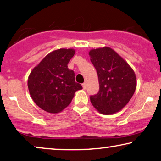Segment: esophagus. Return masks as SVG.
<instances>
[{
    "label": "esophagus",
    "mask_w": 161,
    "mask_h": 161,
    "mask_svg": "<svg viewBox=\"0 0 161 161\" xmlns=\"http://www.w3.org/2000/svg\"><path fill=\"white\" fill-rule=\"evenodd\" d=\"M82 87H83L84 90H85L86 87H87V85H86L85 82H84V83L82 84Z\"/></svg>",
    "instance_id": "34e87169"
}]
</instances>
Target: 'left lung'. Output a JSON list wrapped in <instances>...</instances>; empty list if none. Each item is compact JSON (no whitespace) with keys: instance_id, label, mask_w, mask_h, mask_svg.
I'll use <instances>...</instances> for the list:
<instances>
[{"instance_id":"1","label":"left lung","mask_w":161,"mask_h":161,"mask_svg":"<svg viewBox=\"0 0 161 161\" xmlns=\"http://www.w3.org/2000/svg\"><path fill=\"white\" fill-rule=\"evenodd\" d=\"M90 60L96 69L99 91L90 96L94 108L108 115L119 112L129 102L136 88V76L132 68L108 47L92 49Z\"/></svg>"}]
</instances>
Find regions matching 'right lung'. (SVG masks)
Here are the masks:
<instances>
[{
  "label": "right lung",
  "mask_w": 161,
  "mask_h": 161,
  "mask_svg": "<svg viewBox=\"0 0 161 161\" xmlns=\"http://www.w3.org/2000/svg\"><path fill=\"white\" fill-rule=\"evenodd\" d=\"M75 49H55L42 59L29 74L28 87L31 98L38 106L52 114L62 112L71 103L76 91L82 89L76 83L74 72L68 63Z\"/></svg>",
  "instance_id": "right-lung-1"
}]
</instances>
